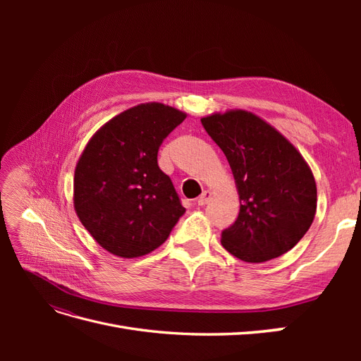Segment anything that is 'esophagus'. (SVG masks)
Returning <instances> with one entry per match:
<instances>
[{"mask_svg": "<svg viewBox=\"0 0 361 361\" xmlns=\"http://www.w3.org/2000/svg\"><path fill=\"white\" fill-rule=\"evenodd\" d=\"M209 200H211V192L209 191H203L200 197L197 199V204L199 206H204V204L209 203Z\"/></svg>", "mask_w": 361, "mask_h": 361, "instance_id": "esophagus-1", "label": "esophagus"}]
</instances>
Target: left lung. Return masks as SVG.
Returning <instances> with one entry per match:
<instances>
[{
  "label": "left lung",
  "instance_id": "obj_1",
  "mask_svg": "<svg viewBox=\"0 0 361 361\" xmlns=\"http://www.w3.org/2000/svg\"><path fill=\"white\" fill-rule=\"evenodd\" d=\"M223 150L239 192L236 221L221 244L251 264L276 259L298 244L316 212L314 178L300 152L257 116L228 111L202 118Z\"/></svg>",
  "mask_w": 361,
  "mask_h": 361
}]
</instances>
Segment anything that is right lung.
Returning a JSON list of instances; mask_svg holds the SVG:
<instances>
[{
  "label": "right lung",
  "mask_w": 361,
  "mask_h": 361,
  "mask_svg": "<svg viewBox=\"0 0 361 361\" xmlns=\"http://www.w3.org/2000/svg\"><path fill=\"white\" fill-rule=\"evenodd\" d=\"M187 114L141 104L102 126L76 164L75 211L96 243L120 257L145 256L169 238L185 214L158 150Z\"/></svg>",
  "instance_id": "add662e5"
}]
</instances>
